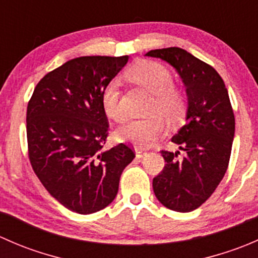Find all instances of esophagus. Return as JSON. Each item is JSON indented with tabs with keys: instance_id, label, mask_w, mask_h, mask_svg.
I'll return each instance as SVG.
<instances>
[{
	"instance_id": "obj_1",
	"label": "esophagus",
	"mask_w": 258,
	"mask_h": 258,
	"mask_svg": "<svg viewBox=\"0 0 258 258\" xmlns=\"http://www.w3.org/2000/svg\"><path fill=\"white\" fill-rule=\"evenodd\" d=\"M136 155L137 157H144L145 155H147V152L145 150H142V148H136Z\"/></svg>"
}]
</instances>
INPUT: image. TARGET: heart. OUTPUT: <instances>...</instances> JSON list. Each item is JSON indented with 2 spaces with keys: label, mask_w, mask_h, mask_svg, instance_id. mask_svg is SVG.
<instances>
[{
  "label": "heart",
  "mask_w": 258,
  "mask_h": 258,
  "mask_svg": "<svg viewBox=\"0 0 258 258\" xmlns=\"http://www.w3.org/2000/svg\"><path fill=\"white\" fill-rule=\"evenodd\" d=\"M127 77L152 93V101L147 113L151 117L145 119H132L117 131L121 141L130 142L137 147H148L165 131V118L168 123H178L186 114V98L175 88L172 72L156 61H141L127 70ZM101 105L106 116L116 122L123 121V105L121 101L119 85L110 81L101 93Z\"/></svg>",
  "instance_id": "heart-1"
}]
</instances>
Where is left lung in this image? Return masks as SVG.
<instances>
[{
	"instance_id": "left-lung-1",
	"label": "left lung",
	"mask_w": 258,
	"mask_h": 258,
	"mask_svg": "<svg viewBox=\"0 0 258 258\" xmlns=\"http://www.w3.org/2000/svg\"><path fill=\"white\" fill-rule=\"evenodd\" d=\"M146 56L175 67L186 86V124L172 137L184 156L161 151L166 163L152 186L163 206L189 212L210 199L227 171L235 114L222 77L206 62L178 47L152 49Z\"/></svg>"
}]
</instances>
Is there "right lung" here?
Segmentation results:
<instances>
[{
	"label": "right lung",
	"mask_w": 258,
	"mask_h": 258,
	"mask_svg": "<svg viewBox=\"0 0 258 258\" xmlns=\"http://www.w3.org/2000/svg\"><path fill=\"white\" fill-rule=\"evenodd\" d=\"M127 61L128 56L70 59L45 75L28 101L31 166L52 197L81 215L113 201L122 171L136 156L124 144L103 148L110 124L101 93Z\"/></svg>",
	"instance_id": "1"
}]
</instances>
